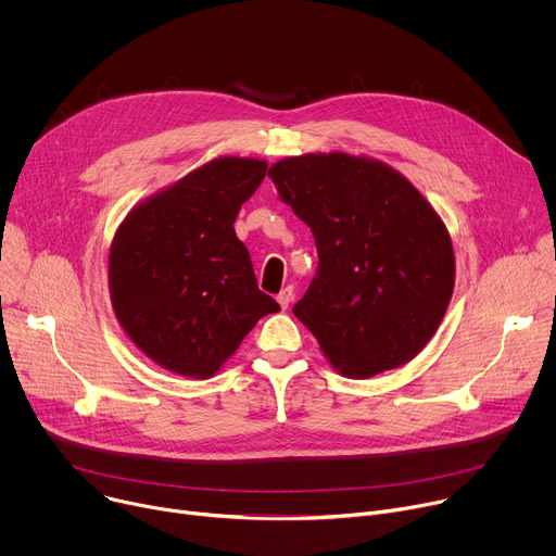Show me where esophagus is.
Returning a JSON list of instances; mask_svg holds the SVG:
<instances>
[{
  "instance_id": "obj_1",
  "label": "esophagus",
  "mask_w": 556,
  "mask_h": 556,
  "mask_svg": "<svg viewBox=\"0 0 556 556\" xmlns=\"http://www.w3.org/2000/svg\"><path fill=\"white\" fill-rule=\"evenodd\" d=\"M292 296H294V292H292V288L288 286V288H283L279 294H277V301H279V305L286 309L288 305H290V301H292Z\"/></svg>"
}]
</instances>
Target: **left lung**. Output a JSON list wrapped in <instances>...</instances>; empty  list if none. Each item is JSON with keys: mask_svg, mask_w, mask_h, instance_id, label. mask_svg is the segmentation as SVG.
I'll list each match as a JSON object with an SVG mask.
<instances>
[{"mask_svg": "<svg viewBox=\"0 0 556 556\" xmlns=\"http://www.w3.org/2000/svg\"><path fill=\"white\" fill-rule=\"evenodd\" d=\"M268 176L319 253L292 312L328 361L350 378L412 361L455 283L453 247L431 204L399 172L348 153L286 157Z\"/></svg>", "mask_w": 556, "mask_h": 556, "instance_id": "1", "label": "left lung"}]
</instances>
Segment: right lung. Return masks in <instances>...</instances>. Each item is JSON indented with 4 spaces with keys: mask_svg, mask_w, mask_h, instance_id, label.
Masks as SVG:
<instances>
[{
    "mask_svg": "<svg viewBox=\"0 0 556 556\" xmlns=\"http://www.w3.org/2000/svg\"><path fill=\"white\" fill-rule=\"evenodd\" d=\"M266 163L217 157L136 206L110 251V294L127 337L157 365L208 378L262 316L281 309L257 288L232 222Z\"/></svg>",
    "mask_w": 556,
    "mask_h": 556,
    "instance_id": "right-lung-1",
    "label": "right lung"
}]
</instances>
